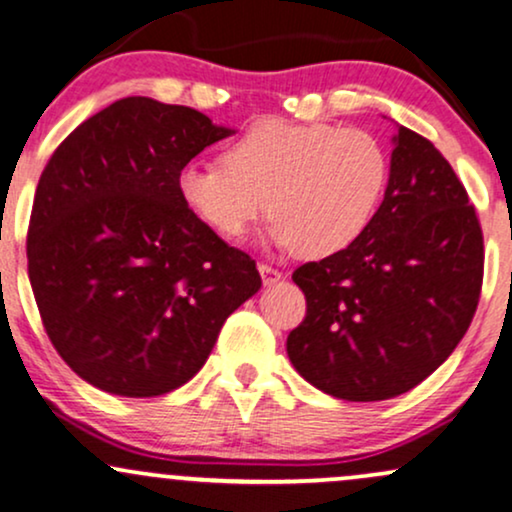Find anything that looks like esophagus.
Masks as SVG:
<instances>
[{"instance_id": "obj_1", "label": "esophagus", "mask_w": 512, "mask_h": 512, "mask_svg": "<svg viewBox=\"0 0 512 512\" xmlns=\"http://www.w3.org/2000/svg\"><path fill=\"white\" fill-rule=\"evenodd\" d=\"M257 269H260V274H262V281H264V286H272V283H276L281 279V272L276 267H272V264H267V262H260L257 264Z\"/></svg>"}]
</instances>
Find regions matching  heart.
<instances>
[{"mask_svg": "<svg viewBox=\"0 0 512 512\" xmlns=\"http://www.w3.org/2000/svg\"><path fill=\"white\" fill-rule=\"evenodd\" d=\"M386 178L389 157L369 131L272 119L231 140L221 164L183 166L176 186L219 238H243L269 212L279 248L329 257L365 233Z\"/></svg>", "mask_w": 512, "mask_h": 512, "instance_id": "heart-1", "label": "heart"}]
</instances>
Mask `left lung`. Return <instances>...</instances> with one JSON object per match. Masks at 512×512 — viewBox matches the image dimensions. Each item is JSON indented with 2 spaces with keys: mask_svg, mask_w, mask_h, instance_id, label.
<instances>
[{
  "mask_svg": "<svg viewBox=\"0 0 512 512\" xmlns=\"http://www.w3.org/2000/svg\"><path fill=\"white\" fill-rule=\"evenodd\" d=\"M482 279L484 236L465 186L427 138L398 126L389 186L365 233L293 272L307 312L288 357L329 396H400L458 346Z\"/></svg>",
  "mask_w": 512,
  "mask_h": 512,
  "instance_id": "8db88e82",
  "label": "left lung"
}]
</instances>
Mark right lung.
<instances>
[{
    "label": "right lung",
    "mask_w": 512,
    "mask_h": 512,
    "mask_svg": "<svg viewBox=\"0 0 512 512\" xmlns=\"http://www.w3.org/2000/svg\"><path fill=\"white\" fill-rule=\"evenodd\" d=\"M229 133L197 109L123 97L49 157L28 224L30 286L61 360L97 389L155 398L183 386L260 291L255 260L176 186Z\"/></svg>",
    "instance_id": "right-lung-1"
}]
</instances>
